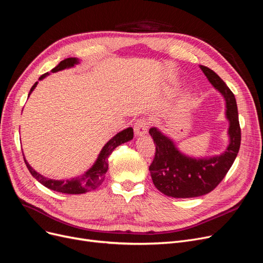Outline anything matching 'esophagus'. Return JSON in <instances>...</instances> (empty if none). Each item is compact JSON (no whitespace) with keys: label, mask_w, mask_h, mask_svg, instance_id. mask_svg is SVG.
<instances>
[{"label":"esophagus","mask_w":263,"mask_h":263,"mask_svg":"<svg viewBox=\"0 0 263 263\" xmlns=\"http://www.w3.org/2000/svg\"><path fill=\"white\" fill-rule=\"evenodd\" d=\"M148 127H149V122H148L147 119L142 118L136 121L134 124V133L136 136H142L147 133Z\"/></svg>","instance_id":"34e87169"}]
</instances>
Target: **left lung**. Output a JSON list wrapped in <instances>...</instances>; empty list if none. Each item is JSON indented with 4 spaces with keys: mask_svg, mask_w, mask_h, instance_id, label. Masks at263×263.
Wrapping results in <instances>:
<instances>
[{
    "mask_svg": "<svg viewBox=\"0 0 263 263\" xmlns=\"http://www.w3.org/2000/svg\"><path fill=\"white\" fill-rule=\"evenodd\" d=\"M209 82L223 96L226 117L229 121V145L219 156L189 157L178 151L175 143L157 128L149 134L156 145L154 161L149 166L154 185L172 198H196L214 190L232 166L241 145V128L234 95L222 79L208 66L200 65Z\"/></svg>",
    "mask_w": 263,
    "mask_h": 263,
    "instance_id": "8db88e82",
    "label": "left lung"
}]
</instances>
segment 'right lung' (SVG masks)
<instances>
[{"instance_id": "1", "label": "right lung", "mask_w": 263, "mask_h": 263, "mask_svg": "<svg viewBox=\"0 0 263 263\" xmlns=\"http://www.w3.org/2000/svg\"><path fill=\"white\" fill-rule=\"evenodd\" d=\"M79 61L76 58H67L62 60L58 65L53 67L51 72L55 73L64 70V68H70L73 67L75 64H78ZM49 73H45L40 77V81L44 79L46 76H48ZM37 86V82L34 84L29 92V97L32 93V91L35 89ZM133 139V129L132 128H127L119 133H117L112 139H110L104 147L102 148V151L100 152L97 161L95 164L91 166L86 173L83 175L72 178V179H66V180H54L45 177L37 173L35 170H33V167L28 163V161L25 159L26 165L28 170L30 171V173L32 176L35 178L37 181H40L41 184L45 187H47L53 191H58L62 193H67V195H81V193H85L90 190H95L97 189L102 182L104 180L105 174L107 172L108 168V157L112 153V151L115 148L123 143H127Z\"/></svg>"}]
</instances>
